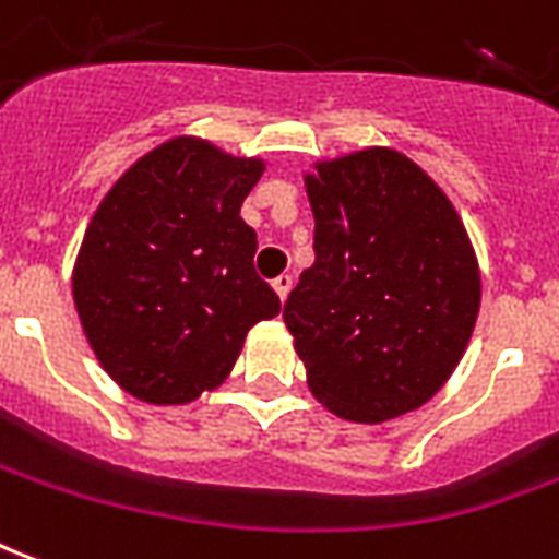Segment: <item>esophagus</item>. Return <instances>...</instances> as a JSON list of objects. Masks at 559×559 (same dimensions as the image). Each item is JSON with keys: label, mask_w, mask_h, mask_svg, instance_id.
I'll use <instances>...</instances> for the list:
<instances>
[{"label": "esophagus", "mask_w": 559, "mask_h": 559, "mask_svg": "<svg viewBox=\"0 0 559 559\" xmlns=\"http://www.w3.org/2000/svg\"><path fill=\"white\" fill-rule=\"evenodd\" d=\"M292 283H295V280H292L288 273H280V276L273 280V292L280 295V300L288 298V292H292Z\"/></svg>", "instance_id": "1"}]
</instances>
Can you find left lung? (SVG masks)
<instances>
[{
    "label": "left lung",
    "mask_w": 559,
    "mask_h": 559,
    "mask_svg": "<svg viewBox=\"0 0 559 559\" xmlns=\"http://www.w3.org/2000/svg\"><path fill=\"white\" fill-rule=\"evenodd\" d=\"M316 264L286 300L310 391L349 421L413 413L445 385L481 300L451 201L394 150H361L307 174Z\"/></svg>",
    "instance_id": "1"
}]
</instances>
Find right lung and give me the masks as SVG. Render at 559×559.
<instances>
[{"instance_id":"add662e5","label":"right lung","mask_w":559,"mask_h":559,"mask_svg":"<svg viewBox=\"0 0 559 559\" xmlns=\"http://www.w3.org/2000/svg\"><path fill=\"white\" fill-rule=\"evenodd\" d=\"M259 159L174 138L98 204L74 264V307L114 382L146 403H189L231 373L249 328L280 312L255 273L240 204Z\"/></svg>"}]
</instances>
